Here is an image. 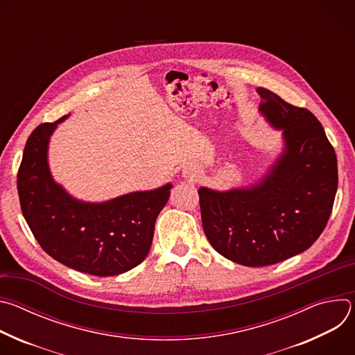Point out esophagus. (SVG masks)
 I'll use <instances>...</instances> for the list:
<instances>
[{
	"label": "esophagus",
	"instance_id": "esophagus-1",
	"mask_svg": "<svg viewBox=\"0 0 355 355\" xmlns=\"http://www.w3.org/2000/svg\"><path fill=\"white\" fill-rule=\"evenodd\" d=\"M200 175V168L198 164L195 163H187L184 167H182V177L188 181H195L198 180Z\"/></svg>",
	"mask_w": 355,
	"mask_h": 355
}]
</instances>
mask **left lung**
Wrapping results in <instances>:
<instances>
[{
	"instance_id": "8db88e82",
	"label": "left lung",
	"mask_w": 355,
	"mask_h": 355,
	"mask_svg": "<svg viewBox=\"0 0 355 355\" xmlns=\"http://www.w3.org/2000/svg\"><path fill=\"white\" fill-rule=\"evenodd\" d=\"M257 92L260 114L281 132V153L250 185L198 189L209 243L245 267L272 266L308 250L327 225L338 182L334 148L318 118L270 89Z\"/></svg>"
}]
</instances>
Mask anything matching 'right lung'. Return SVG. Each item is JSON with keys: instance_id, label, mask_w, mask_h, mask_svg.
<instances>
[{"instance_id": "add662e5", "label": "right lung", "mask_w": 355, "mask_h": 355, "mask_svg": "<svg viewBox=\"0 0 355 355\" xmlns=\"http://www.w3.org/2000/svg\"><path fill=\"white\" fill-rule=\"evenodd\" d=\"M67 118L39 125L26 141L18 171L24 218L40 247L56 261L96 277L123 274L147 257L173 184L104 202L74 198L55 181L47 159L50 137Z\"/></svg>"}]
</instances>
